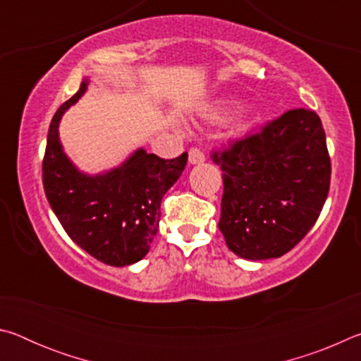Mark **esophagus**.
<instances>
[{
    "mask_svg": "<svg viewBox=\"0 0 361 361\" xmlns=\"http://www.w3.org/2000/svg\"><path fill=\"white\" fill-rule=\"evenodd\" d=\"M204 161H205V154L199 148L189 149V164L197 166V164H202Z\"/></svg>",
    "mask_w": 361,
    "mask_h": 361,
    "instance_id": "obj_1",
    "label": "esophagus"
}]
</instances>
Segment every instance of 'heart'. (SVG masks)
I'll use <instances>...</instances> for the list:
<instances>
[{
    "label": "heart",
    "mask_w": 361,
    "mask_h": 361,
    "mask_svg": "<svg viewBox=\"0 0 361 361\" xmlns=\"http://www.w3.org/2000/svg\"><path fill=\"white\" fill-rule=\"evenodd\" d=\"M213 118H216V119H218V118H221V113H216L215 116H213Z\"/></svg>",
    "instance_id": "1"
}]
</instances>
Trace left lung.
Listing matches in <instances>:
<instances>
[{
	"instance_id": "8db88e82",
	"label": "left lung",
	"mask_w": 361,
	"mask_h": 361,
	"mask_svg": "<svg viewBox=\"0 0 361 361\" xmlns=\"http://www.w3.org/2000/svg\"><path fill=\"white\" fill-rule=\"evenodd\" d=\"M212 159L224 172L218 228L240 258H280L319 219L331 162L315 111L290 109Z\"/></svg>"
}]
</instances>
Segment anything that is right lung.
I'll return each mask as SVG.
<instances>
[{
    "label": "right lung",
    "instance_id": "obj_1",
    "mask_svg": "<svg viewBox=\"0 0 361 361\" xmlns=\"http://www.w3.org/2000/svg\"><path fill=\"white\" fill-rule=\"evenodd\" d=\"M89 87V79L54 114L42 161L44 192L70 239L95 259L124 267L143 259L154 239L161 200L180 178L188 152L166 161L138 148L121 166L89 175L66 156L59 126L66 109Z\"/></svg>",
    "mask_w": 361,
    "mask_h": 361
}]
</instances>
